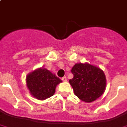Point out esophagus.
Masks as SVG:
<instances>
[{"instance_id": "34e87169", "label": "esophagus", "mask_w": 127, "mask_h": 127, "mask_svg": "<svg viewBox=\"0 0 127 127\" xmlns=\"http://www.w3.org/2000/svg\"><path fill=\"white\" fill-rule=\"evenodd\" d=\"M62 80H63V81L64 82H66L67 81L66 77H63L62 78Z\"/></svg>"}]
</instances>
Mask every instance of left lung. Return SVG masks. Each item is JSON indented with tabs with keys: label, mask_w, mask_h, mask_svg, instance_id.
I'll return each mask as SVG.
<instances>
[{
	"label": "left lung",
	"mask_w": 127,
	"mask_h": 127,
	"mask_svg": "<svg viewBox=\"0 0 127 127\" xmlns=\"http://www.w3.org/2000/svg\"><path fill=\"white\" fill-rule=\"evenodd\" d=\"M72 73L73 77L69 83L74 94L83 101L91 103L105 92L106 76L99 67L88 63H76L72 67Z\"/></svg>",
	"instance_id": "1"
}]
</instances>
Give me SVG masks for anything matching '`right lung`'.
Returning <instances> with one entry per match:
<instances>
[{
	"instance_id": "right-lung-1",
	"label": "right lung",
	"mask_w": 127,
	"mask_h": 127,
	"mask_svg": "<svg viewBox=\"0 0 127 127\" xmlns=\"http://www.w3.org/2000/svg\"><path fill=\"white\" fill-rule=\"evenodd\" d=\"M26 86L30 94L38 100H45L54 95L57 85L62 80L45 68H39L26 76Z\"/></svg>"
}]
</instances>
